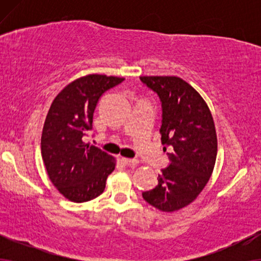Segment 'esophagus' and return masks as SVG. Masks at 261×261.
Instances as JSON below:
<instances>
[{
	"instance_id": "obj_1",
	"label": "esophagus",
	"mask_w": 261,
	"mask_h": 261,
	"mask_svg": "<svg viewBox=\"0 0 261 261\" xmlns=\"http://www.w3.org/2000/svg\"><path fill=\"white\" fill-rule=\"evenodd\" d=\"M121 162H122L126 166H135L139 163L137 159H129V158H121Z\"/></svg>"
}]
</instances>
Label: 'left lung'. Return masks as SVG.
Masks as SVG:
<instances>
[{"instance_id":"left-lung-1","label":"left lung","mask_w":261,"mask_h":261,"mask_svg":"<svg viewBox=\"0 0 261 261\" xmlns=\"http://www.w3.org/2000/svg\"><path fill=\"white\" fill-rule=\"evenodd\" d=\"M140 80L162 101V144L173 147L171 164L162 170L158 185L142 192V197L160 212H177L197 198L212 176L217 154L215 123L202 96L181 78Z\"/></svg>"}]
</instances>
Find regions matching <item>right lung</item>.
Wrapping results in <instances>:
<instances>
[{
  "label": "right lung",
  "mask_w": 261,
  "mask_h": 261,
  "mask_svg": "<svg viewBox=\"0 0 261 261\" xmlns=\"http://www.w3.org/2000/svg\"><path fill=\"white\" fill-rule=\"evenodd\" d=\"M124 78L88 74L67 84L46 116L41 155L52 184L71 202L91 201L102 194L116 160L83 138L92 127L98 99Z\"/></svg>",
  "instance_id": "1"
}]
</instances>
